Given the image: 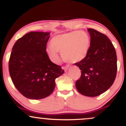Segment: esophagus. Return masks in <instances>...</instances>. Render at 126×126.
I'll return each mask as SVG.
<instances>
[{
    "label": "esophagus",
    "instance_id": "34e87169",
    "mask_svg": "<svg viewBox=\"0 0 126 126\" xmlns=\"http://www.w3.org/2000/svg\"><path fill=\"white\" fill-rule=\"evenodd\" d=\"M69 65H66V66H63V69H64V71L66 72V71H67V70H68V69H69Z\"/></svg>",
    "mask_w": 126,
    "mask_h": 126
}]
</instances>
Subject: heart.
<instances>
[{"label": "heart", "mask_w": 126, "mask_h": 126, "mask_svg": "<svg viewBox=\"0 0 126 126\" xmlns=\"http://www.w3.org/2000/svg\"><path fill=\"white\" fill-rule=\"evenodd\" d=\"M50 46L46 51L53 62L58 63L60 62L58 51L62 53V57L66 62L77 63L87 56L90 38L85 31H73L55 36L50 41Z\"/></svg>", "instance_id": "obj_1"}]
</instances>
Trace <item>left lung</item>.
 <instances>
[{"label": "left lung", "instance_id": "8db88e82", "mask_svg": "<svg viewBox=\"0 0 126 126\" xmlns=\"http://www.w3.org/2000/svg\"><path fill=\"white\" fill-rule=\"evenodd\" d=\"M91 36L87 56L75 63L81 70L76 82L78 92L86 96H96L108 90L113 84L117 64L115 48L107 35L92 28H88Z\"/></svg>", "mask_w": 126, "mask_h": 126}]
</instances>
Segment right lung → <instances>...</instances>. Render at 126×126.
I'll return each mask as SVG.
<instances>
[{
  "mask_svg": "<svg viewBox=\"0 0 126 126\" xmlns=\"http://www.w3.org/2000/svg\"><path fill=\"white\" fill-rule=\"evenodd\" d=\"M49 38L50 32H30L19 38L12 48L10 76L19 92L29 99L49 96L54 89L56 79L64 72L46 53Z\"/></svg>",
  "mask_w": 126,
  "mask_h": 126,
  "instance_id": "obj_1",
  "label": "right lung"
}]
</instances>
